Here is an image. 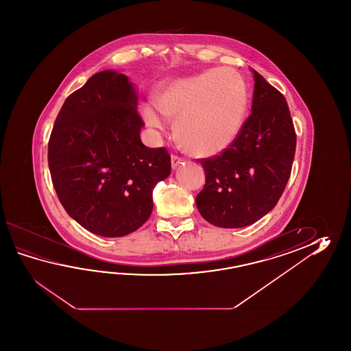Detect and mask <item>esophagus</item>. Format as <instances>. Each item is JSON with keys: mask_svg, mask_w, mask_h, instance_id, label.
Returning a JSON list of instances; mask_svg holds the SVG:
<instances>
[{"mask_svg": "<svg viewBox=\"0 0 351 351\" xmlns=\"http://www.w3.org/2000/svg\"><path fill=\"white\" fill-rule=\"evenodd\" d=\"M171 162H172L173 169H176L178 165L183 163V159H182V158L177 157V156H172V158H171Z\"/></svg>", "mask_w": 351, "mask_h": 351, "instance_id": "obj_1", "label": "esophagus"}]
</instances>
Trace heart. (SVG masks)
Listing matches in <instances>:
<instances>
[{"instance_id": "obj_1", "label": "heart", "mask_w": 351, "mask_h": 351, "mask_svg": "<svg viewBox=\"0 0 351 351\" xmlns=\"http://www.w3.org/2000/svg\"><path fill=\"white\" fill-rule=\"evenodd\" d=\"M154 104L176 121L179 142L198 157H216L228 149L243 127L248 108L245 79L231 67L208 69L180 77L157 91ZM148 127L163 130L165 120L153 108H142Z\"/></svg>"}]
</instances>
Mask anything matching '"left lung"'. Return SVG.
<instances>
[{
  "mask_svg": "<svg viewBox=\"0 0 351 351\" xmlns=\"http://www.w3.org/2000/svg\"><path fill=\"white\" fill-rule=\"evenodd\" d=\"M251 115L221 156L202 159L206 184L195 197L201 216L217 227L241 228L274 208L290 178L296 134L284 95L256 70Z\"/></svg>",
  "mask_w": 351,
  "mask_h": 351,
  "instance_id": "1",
  "label": "left lung"
}]
</instances>
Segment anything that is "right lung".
<instances>
[{"label":"right lung","mask_w":351,"mask_h":351,"mask_svg":"<svg viewBox=\"0 0 351 351\" xmlns=\"http://www.w3.org/2000/svg\"><path fill=\"white\" fill-rule=\"evenodd\" d=\"M138 93L127 75L104 70L69 95L49 141L53 188L67 215L103 237L147 222L153 189L171 174L165 148L141 141Z\"/></svg>","instance_id":"obj_1"}]
</instances>
